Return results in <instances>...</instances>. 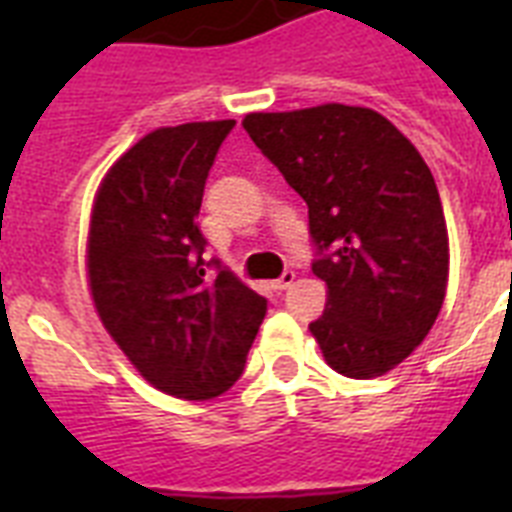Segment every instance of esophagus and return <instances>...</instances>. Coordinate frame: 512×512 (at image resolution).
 Masks as SVG:
<instances>
[{
    "label": "esophagus",
    "mask_w": 512,
    "mask_h": 512,
    "mask_svg": "<svg viewBox=\"0 0 512 512\" xmlns=\"http://www.w3.org/2000/svg\"><path fill=\"white\" fill-rule=\"evenodd\" d=\"M295 279H297L295 271H284L279 276V279L273 281V289H279V292H284V289H289V287H292V284H295Z\"/></svg>",
    "instance_id": "34e87169"
}]
</instances>
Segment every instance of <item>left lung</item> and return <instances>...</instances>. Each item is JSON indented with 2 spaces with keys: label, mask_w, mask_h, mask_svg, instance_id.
<instances>
[{
  "label": "left lung",
  "mask_w": 512,
  "mask_h": 512,
  "mask_svg": "<svg viewBox=\"0 0 512 512\" xmlns=\"http://www.w3.org/2000/svg\"><path fill=\"white\" fill-rule=\"evenodd\" d=\"M244 130L308 204L327 311L311 324L335 372L369 380L412 353L444 305L449 236L420 151L372 108L249 114Z\"/></svg>",
  "instance_id": "1"
}]
</instances>
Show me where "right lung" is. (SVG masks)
Wrapping results in <instances>:
<instances>
[{
    "label": "right lung",
    "instance_id": "obj_1",
    "mask_svg": "<svg viewBox=\"0 0 512 512\" xmlns=\"http://www.w3.org/2000/svg\"><path fill=\"white\" fill-rule=\"evenodd\" d=\"M233 124L148 132L108 170L92 207L87 268L100 321L154 388L188 401L239 380L268 311L220 260H204L196 223Z\"/></svg>",
    "mask_w": 512,
    "mask_h": 512
}]
</instances>
